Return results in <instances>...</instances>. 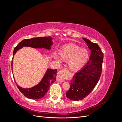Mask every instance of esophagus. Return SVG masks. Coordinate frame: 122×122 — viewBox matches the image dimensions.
<instances>
[{"mask_svg":"<svg viewBox=\"0 0 122 122\" xmlns=\"http://www.w3.org/2000/svg\"><path fill=\"white\" fill-rule=\"evenodd\" d=\"M68 73L67 70L66 69H63L61 70V71L58 72L57 77V80L58 82H64L65 79L66 75H67Z\"/></svg>","mask_w":122,"mask_h":122,"instance_id":"34e87169","label":"esophagus"}]
</instances>
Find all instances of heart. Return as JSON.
<instances>
[{
    "label": "heart",
    "mask_w": 122,
    "mask_h": 122,
    "mask_svg": "<svg viewBox=\"0 0 122 122\" xmlns=\"http://www.w3.org/2000/svg\"><path fill=\"white\" fill-rule=\"evenodd\" d=\"M58 57L62 61H68V67L70 70L78 71L86 64L89 58V53L87 49L71 44L61 48L59 51ZM53 57L56 60H59L56 55H54Z\"/></svg>",
    "instance_id": "b5f03b06"
}]
</instances>
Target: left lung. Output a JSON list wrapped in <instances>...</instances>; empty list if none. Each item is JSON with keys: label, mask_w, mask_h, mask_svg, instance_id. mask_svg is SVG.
<instances>
[{"label": "left lung", "mask_w": 122, "mask_h": 122, "mask_svg": "<svg viewBox=\"0 0 122 122\" xmlns=\"http://www.w3.org/2000/svg\"><path fill=\"white\" fill-rule=\"evenodd\" d=\"M91 50L90 60L86 66L73 77L70 82V88L66 97L73 101L81 100L98 83L102 70L103 53L96 43L83 38Z\"/></svg>", "instance_id": "8db88e82"}]
</instances>
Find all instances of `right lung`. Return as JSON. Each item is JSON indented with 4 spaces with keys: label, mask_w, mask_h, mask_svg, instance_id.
Listing matches in <instances>:
<instances>
[{
    "label": "right lung",
    "mask_w": 122,
    "mask_h": 122,
    "mask_svg": "<svg viewBox=\"0 0 122 122\" xmlns=\"http://www.w3.org/2000/svg\"><path fill=\"white\" fill-rule=\"evenodd\" d=\"M52 44V38H51V36L24 39L18 44V45L15 48L13 52V60L14 55L16 54L17 51L23 47H30L34 48H45L50 50ZM13 60L12 61V70ZM56 72L57 69H48L41 81L36 86L31 88H23L17 84L16 81L15 82L18 89L26 97L35 100L41 99L45 96L51 84L56 81Z\"/></svg>",
    "instance_id": "obj_1"
}]
</instances>
